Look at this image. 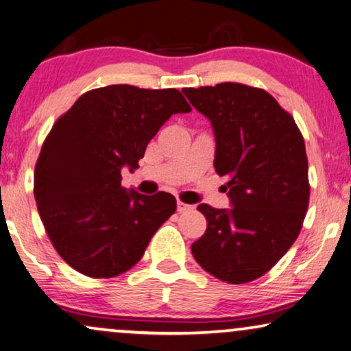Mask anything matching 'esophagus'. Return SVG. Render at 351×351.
<instances>
[{
	"instance_id": "esophagus-1",
	"label": "esophagus",
	"mask_w": 351,
	"mask_h": 351,
	"mask_svg": "<svg viewBox=\"0 0 351 351\" xmlns=\"http://www.w3.org/2000/svg\"><path fill=\"white\" fill-rule=\"evenodd\" d=\"M194 210V205H189V204H184L178 200V212L180 213H188V212H193Z\"/></svg>"
}]
</instances>
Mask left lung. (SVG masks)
<instances>
[{
  "instance_id": "8db88e82",
  "label": "left lung",
  "mask_w": 351,
  "mask_h": 351,
  "mask_svg": "<svg viewBox=\"0 0 351 351\" xmlns=\"http://www.w3.org/2000/svg\"><path fill=\"white\" fill-rule=\"evenodd\" d=\"M215 134L213 167L228 180L231 208L200 204L207 231L191 247L197 263L230 284L263 276L302 230L310 199L305 143L265 90L241 83L184 88Z\"/></svg>"
}]
</instances>
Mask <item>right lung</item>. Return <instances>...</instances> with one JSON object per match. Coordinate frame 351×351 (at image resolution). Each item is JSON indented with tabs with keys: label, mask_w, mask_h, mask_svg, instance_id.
<instances>
[{
	"label": "right lung",
	"mask_w": 351,
	"mask_h": 351,
	"mask_svg": "<svg viewBox=\"0 0 351 351\" xmlns=\"http://www.w3.org/2000/svg\"><path fill=\"white\" fill-rule=\"evenodd\" d=\"M191 107L175 88L110 85L91 90L53 125L35 167V200L65 263L90 278H114L141 260L175 213L168 193L121 188L158 130Z\"/></svg>",
	"instance_id": "obj_1"
}]
</instances>
